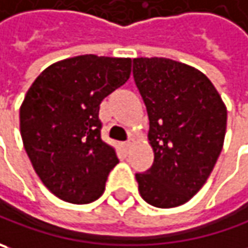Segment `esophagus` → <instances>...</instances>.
I'll list each match as a JSON object with an SVG mask.
<instances>
[{
  "mask_svg": "<svg viewBox=\"0 0 248 248\" xmlns=\"http://www.w3.org/2000/svg\"><path fill=\"white\" fill-rule=\"evenodd\" d=\"M133 144V139H129V140H127V141H124V150H126V151H127V150H129V148H130V145Z\"/></svg>",
  "mask_w": 248,
  "mask_h": 248,
  "instance_id": "1",
  "label": "esophagus"
}]
</instances>
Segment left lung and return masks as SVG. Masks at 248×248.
Segmentation results:
<instances>
[{
    "mask_svg": "<svg viewBox=\"0 0 248 248\" xmlns=\"http://www.w3.org/2000/svg\"><path fill=\"white\" fill-rule=\"evenodd\" d=\"M133 78L150 119L154 162L136 173L145 202L173 208L204 186L221 154L228 111L199 69L168 58H135Z\"/></svg>",
    "mask_w": 248,
    "mask_h": 248,
    "instance_id": "1",
    "label": "left lung"
}]
</instances>
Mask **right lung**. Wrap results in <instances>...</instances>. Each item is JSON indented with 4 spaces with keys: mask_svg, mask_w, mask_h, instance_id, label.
<instances>
[{
    "mask_svg": "<svg viewBox=\"0 0 248 248\" xmlns=\"http://www.w3.org/2000/svg\"><path fill=\"white\" fill-rule=\"evenodd\" d=\"M130 58L80 55L44 69L20 107V135L38 178L52 194L89 204L118 162L101 139L100 104L130 78Z\"/></svg>",
    "mask_w": 248,
    "mask_h": 248,
    "instance_id": "1",
    "label": "right lung"
}]
</instances>
